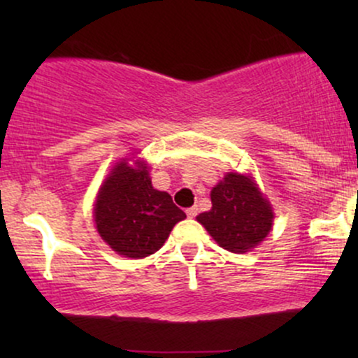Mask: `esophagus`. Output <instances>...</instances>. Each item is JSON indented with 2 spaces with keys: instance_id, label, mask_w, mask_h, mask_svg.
Returning <instances> with one entry per match:
<instances>
[{
  "instance_id": "1",
  "label": "esophagus",
  "mask_w": 358,
  "mask_h": 358,
  "mask_svg": "<svg viewBox=\"0 0 358 358\" xmlns=\"http://www.w3.org/2000/svg\"><path fill=\"white\" fill-rule=\"evenodd\" d=\"M196 213H199V208H196V207L187 208V215L190 217V219H193V217H196Z\"/></svg>"
}]
</instances>
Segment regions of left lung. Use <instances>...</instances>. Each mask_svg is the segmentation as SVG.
Masks as SVG:
<instances>
[{
  "mask_svg": "<svg viewBox=\"0 0 358 358\" xmlns=\"http://www.w3.org/2000/svg\"><path fill=\"white\" fill-rule=\"evenodd\" d=\"M210 199L212 208L196 220L220 248L248 252L269 234L273 210L250 176L227 173L212 188Z\"/></svg>",
  "mask_w": 358,
  "mask_h": 358,
  "instance_id": "1",
  "label": "left lung"
}]
</instances>
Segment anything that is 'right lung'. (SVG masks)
<instances>
[{"label": "right lung", "mask_w": 358, "mask_h": 358, "mask_svg": "<svg viewBox=\"0 0 358 358\" xmlns=\"http://www.w3.org/2000/svg\"><path fill=\"white\" fill-rule=\"evenodd\" d=\"M97 232L117 254L146 257L165 244L185 212L166 192L155 190L148 168L119 163L102 185L96 208Z\"/></svg>", "instance_id": "1"}]
</instances>
